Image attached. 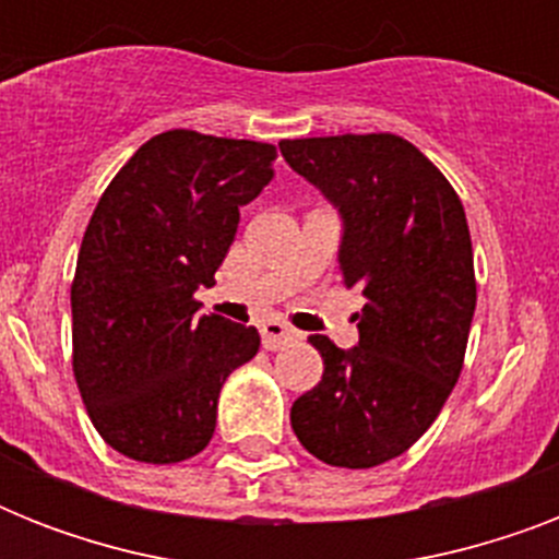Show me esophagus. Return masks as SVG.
<instances>
[{"label":"esophagus","mask_w":559,"mask_h":559,"mask_svg":"<svg viewBox=\"0 0 559 559\" xmlns=\"http://www.w3.org/2000/svg\"><path fill=\"white\" fill-rule=\"evenodd\" d=\"M261 340H263V348L266 350H278L289 342L298 340V331L296 328H289L287 322H281V319H266L261 324Z\"/></svg>","instance_id":"obj_1"}]
</instances>
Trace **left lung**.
Returning a JSON list of instances; mask_svg holds the SVG:
<instances>
[{
    "label": "left lung",
    "mask_w": 559,
    "mask_h": 559,
    "mask_svg": "<svg viewBox=\"0 0 559 559\" xmlns=\"http://www.w3.org/2000/svg\"><path fill=\"white\" fill-rule=\"evenodd\" d=\"M278 147L340 205L342 284L366 296L357 348L310 336L324 373L293 403V432L331 467H377L435 424L464 368L476 310L464 205L394 133L284 139Z\"/></svg>",
    "instance_id": "left-lung-1"
}]
</instances>
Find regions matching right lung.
<instances>
[{
	"label": "right lung",
	"instance_id": "obj_1",
	"mask_svg": "<svg viewBox=\"0 0 559 559\" xmlns=\"http://www.w3.org/2000/svg\"><path fill=\"white\" fill-rule=\"evenodd\" d=\"M275 153L168 130L127 159L92 211L72 278V371L92 426L127 459L177 464L205 450L223 382L261 348L254 328L197 316L193 293L214 284Z\"/></svg>",
	"mask_w": 559,
	"mask_h": 559
}]
</instances>
